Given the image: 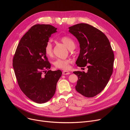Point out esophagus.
Returning <instances> with one entry per match:
<instances>
[{
    "label": "esophagus",
    "instance_id": "1",
    "mask_svg": "<svg viewBox=\"0 0 130 130\" xmlns=\"http://www.w3.org/2000/svg\"><path fill=\"white\" fill-rule=\"evenodd\" d=\"M62 74L63 75H69L70 74V72L67 71H64L62 72Z\"/></svg>",
    "mask_w": 130,
    "mask_h": 130
}]
</instances>
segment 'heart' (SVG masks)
Wrapping results in <instances>:
<instances>
[{
    "instance_id": "b5f03b06",
    "label": "heart",
    "mask_w": 130,
    "mask_h": 130,
    "mask_svg": "<svg viewBox=\"0 0 130 130\" xmlns=\"http://www.w3.org/2000/svg\"><path fill=\"white\" fill-rule=\"evenodd\" d=\"M60 40L69 50L75 47L74 40L68 36H63L60 38ZM45 53L47 56L51 57L53 55V45L51 42H48L45 46ZM71 59H57L54 62V65L57 69L62 70H67L69 69L70 64L71 63Z\"/></svg>"
}]
</instances>
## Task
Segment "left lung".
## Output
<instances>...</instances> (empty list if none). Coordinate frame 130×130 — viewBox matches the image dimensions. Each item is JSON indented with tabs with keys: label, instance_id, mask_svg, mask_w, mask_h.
Listing matches in <instances>:
<instances>
[{
	"label": "left lung",
	"instance_id": "obj_1",
	"mask_svg": "<svg viewBox=\"0 0 130 130\" xmlns=\"http://www.w3.org/2000/svg\"><path fill=\"white\" fill-rule=\"evenodd\" d=\"M69 29L79 44L76 64H87L88 68L86 73L73 72L78 78L75 89L85 97H94L104 90L112 74L114 55L110 43L103 32L90 25L78 24Z\"/></svg>",
	"mask_w": 130,
	"mask_h": 130
}]
</instances>
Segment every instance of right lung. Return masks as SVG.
Instances as JSON below:
<instances>
[{"label":"right lung","instance_id":"obj_1","mask_svg":"<svg viewBox=\"0 0 130 130\" xmlns=\"http://www.w3.org/2000/svg\"><path fill=\"white\" fill-rule=\"evenodd\" d=\"M57 28L51 25H35L20 39L13 58V68L19 87L30 100L42 104L50 101L56 91L61 71L47 72L51 65L45 46ZM45 72V74L43 73Z\"/></svg>","mask_w":130,"mask_h":130}]
</instances>
